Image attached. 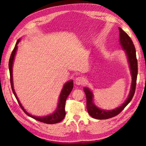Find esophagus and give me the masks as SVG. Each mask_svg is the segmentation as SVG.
<instances>
[{
  "label": "esophagus",
  "mask_w": 146,
  "mask_h": 146,
  "mask_svg": "<svg viewBox=\"0 0 146 146\" xmlns=\"http://www.w3.org/2000/svg\"><path fill=\"white\" fill-rule=\"evenodd\" d=\"M75 82L76 85H82L84 82V79L81 77V76H78V77L76 78Z\"/></svg>",
  "instance_id": "34e87169"
}]
</instances>
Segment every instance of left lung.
I'll return each mask as SVG.
<instances>
[{"mask_svg":"<svg viewBox=\"0 0 146 146\" xmlns=\"http://www.w3.org/2000/svg\"><path fill=\"white\" fill-rule=\"evenodd\" d=\"M118 30H119L120 46L126 56L131 76L130 91L126 100L122 105H120L119 107L113 109V110H106L97 107L94 103L93 91L88 87L84 88L83 90L86 96V106H87L88 112L91 117L96 118V119H108V118H112L119 114L125 108V106L130 102L135 94L138 73V64L135 46L131 39L125 31H123L119 27H118Z\"/></svg>","mask_w":146,"mask_h":146,"instance_id":"obj_1","label":"left lung"}]
</instances>
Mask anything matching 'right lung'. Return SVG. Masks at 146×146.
Returning a JSON list of instances; mask_svg holds the SVG:
<instances>
[{
	"mask_svg": "<svg viewBox=\"0 0 146 146\" xmlns=\"http://www.w3.org/2000/svg\"><path fill=\"white\" fill-rule=\"evenodd\" d=\"M21 38H19L18 40H17V43L15 44V46L13 49V52L11 53V55L10 56V58H9V73H10V82H11V89L12 91H13V93L14 94L15 97L16 99L18 101L20 106H21L22 110L24 111V112L26 113V114L30 117L31 118H34L38 121H40V122L46 123H49V124H53V123H56L58 122H60V121L62 120L64 117L66 116V112H65V104H66V98L68 97V95H70L71 91H72L73 88V80H70L68 81L67 82H66L64 84V86L62 89L61 92L60 94V96H59L58 98V104L56 106V108L55 110V111L53 112L51 114L43 116V117H38V116H33L31 114H29V113L27 112V111L24 109V108L22 105V104L20 102L18 97H17V94L15 93V91L14 90L13 88V62L15 60V56L17 53V48H18V44L21 42Z\"/></svg>",
	"mask_w": 146,
	"mask_h": 146,
	"instance_id": "1",
	"label": "right lung"
}]
</instances>
